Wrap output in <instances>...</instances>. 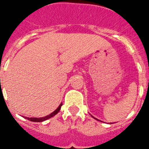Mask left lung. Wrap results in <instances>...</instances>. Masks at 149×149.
Segmentation results:
<instances>
[{"instance_id": "8db88e82", "label": "left lung", "mask_w": 149, "mask_h": 149, "mask_svg": "<svg viewBox=\"0 0 149 149\" xmlns=\"http://www.w3.org/2000/svg\"><path fill=\"white\" fill-rule=\"evenodd\" d=\"M92 117H93V116H92ZM95 119H96V120H98V119H97V118H95Z\"/></svg>"}]
</instances>
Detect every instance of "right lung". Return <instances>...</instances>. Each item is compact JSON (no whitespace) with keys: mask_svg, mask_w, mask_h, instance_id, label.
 <instances>
[{"mask_svg":"<svg viewBox=\"0 0 149 149\" xmlns=\"http://www.w3.org/2000/svg\"><path fill=\"white\" fill-rule=\"evenodd\" d=\"M63 105V104H60V105L58 107V108L56 109V111H53L52 113H50L49 115H47V116H45V117H44V118H26L25 117V118L26 119H28V120H31V121H34V122H42V121H44V120H48V119H49V118H52L53 116H55L56 114V113H58V111H60V109H61V106Z\"/></svg>","mask_w":149,"mask_h":149,"instance_id":"add662e5","label":"right lung"}]
</instances>
